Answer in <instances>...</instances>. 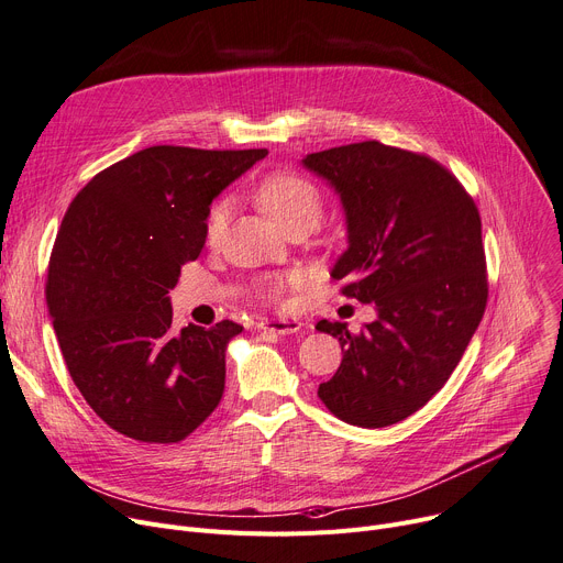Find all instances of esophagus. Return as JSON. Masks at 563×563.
<instances>
[{
  "mask_svg": "<svg viewBox=\"0 0 563 563\" xmlns=\"http://www.w3.org/2000/svg\"><path fill=\"white\" fill-rule=\"evenodd\" d=\"M257 329L276 333V335H291V333H299L303 329V323L299 319H262L257 323Z\"/></svg>",
  "mask_w": 563,
  "mask_h": 563,
  "instance_id": "esophagus-1",
  "label": "esophagus"
}]
</instances>
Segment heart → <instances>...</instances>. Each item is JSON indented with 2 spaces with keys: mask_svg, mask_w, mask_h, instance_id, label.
Masks as SVG:
<instances>
[{
  "mask_svg": "<svg viewBox=\"0 0 563 563\" xmlns=\"http://www.w3.org/2000/svg\"><path fill=\"white\" fill-rule=\"evenodd\" d=\"M255 200L283 230L299 223H308L314 228L323 217V207H327L319 187L312 180H308L306 175L291 170L266 175L255 189ZM230 212L232 200L228 196L212 202L210 212L205 217V240L210 246H217L225 236ZM289 280L291 278H266L262 283V291L269 299H276L289 285Z\"/></svg>",
  "mask_w": 563,
  "mask_h": 563,
  "instance_id": "b5f03b06",
  "label": "heart"
}]
</instances>
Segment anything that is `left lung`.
Masks as SVG:
<instances>
[{"label":"left lung","instance_id":"8db88e82","mask_svg":"<svg viewBox=\"0 0 563 563\" xmlns=\"http://www.w3.org/2000/svg\"><path fill=\"white\" fill-rule=\"evenodd\" d=\"M303 166L340 194L349 249L331 276L372 303L361 333L321 319L342 363L317 395L346 424L380 429L420 410L452 376L486 310L475 200L435 159L378 141L312 153Z\"/></svg>","mask_w":563,"mask_h":563}]
</instances>
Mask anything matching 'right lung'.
<instances>
[{
    "mask_svg": "<svg viewBox=\"0 0 563 563\" xmlns=\"http://www.w3.org/2000/svg\"><path fill=\"white\" fill-rule=\"evenodd\" d=\"M264 157V147L153 145L70 202L45 297L75 386L113 431L168 445L219 406L225 349L244 327L223 319L177 333L168 291L205 246L212 200Z\"/></svg>",
    "mask_w": 563,
    "mask_h": 563,
    "instance_id": "1",
    "label": "right lung"
}]
</instances>
